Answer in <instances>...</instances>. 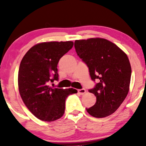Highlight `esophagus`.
<instances>
[{"mask_svg":"<svg viewBox=\"0 0 146 146\" xmlns=\"http://www.w3.org/2000/svg\"><path fill=\"white\" fill-rule=\"evenodd\" d=\"M78 93L80 94V95H84V94H85V92H86V90H85V89L82 88V89L78 90Z\"/></svg>","mask_w":146,"mask_h":146,"instance_id":"34e87169","label":"esophagus"}]
</instances>
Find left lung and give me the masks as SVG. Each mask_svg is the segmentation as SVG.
I'll list each match as a JSON object with an SVG mask.
<instances>
[{
	"label": "left lung",
	"instance_id": "1",
	"mask_svg": "<svg viewBox=\"0 0 146 146\" xmlns=\"http://www.w3.org/2000/svg\"><path fill=\"white\" fill-rule=\"evenodd\" d=\"M74 46L89 68L91 79L98 81L88 90L97 100L87 111L96 118L111 115L129 92L131 67L128 56L117 45L102 38L76 40Z\"/></svg>",
	"mask_w": 146,
	"mask_h": 146
}]
</instances>
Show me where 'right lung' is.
Here are the masks:
<instances>
[{"label":"right lung","mask_w":146,"mask_h":146,"mask_svg":"<svg viewBox=\"0 0 146 146\" xmlns=\"http://www.w3.org/2000/svg\"><path fill=\"white\" fill-rule=\"evenodd\" d=\"M73 46L70 41L37 44L22 59L18 71L19 92L28 110L40 120L54 121L61 118L67 97L77 93L73 88L60 89L48 85L58 80L57 65Z\"/></svg>","instance_id":"add662e5"}]
</instances>
